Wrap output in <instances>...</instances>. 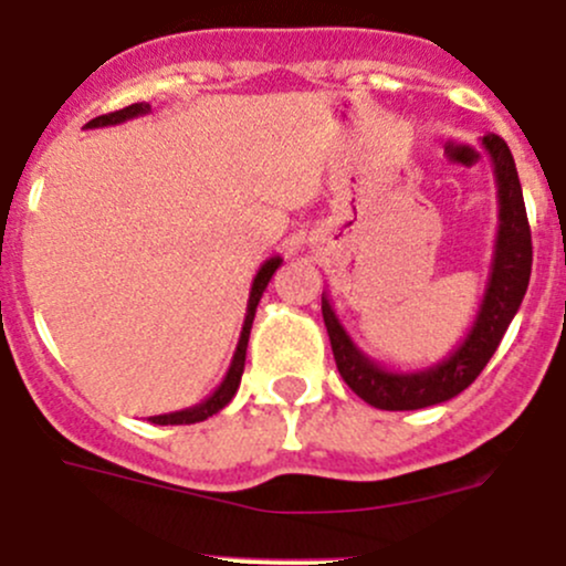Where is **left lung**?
Masks as SVG:
<instances>
[{"label": "left lung", "mask_w": 566, "mask_h": 566, "mask_svg": "<svg viewBox=\"0 0 566 566\" xmlns=\"http://www.w3.org/2000/svg\"><path fill=\"white\" fill-rule=\"evenodd\" d=\"M482 147L493 161L495 186H499V230H495L493 260H490L488 284H484L476 317L465 339L443 361L427 369H413V373H394V369L380 367L350 339L331 301L323 295V319L328 328L336 369L345 384L373 408L419 410L458 397L488 367L512 317L521 310L531 279V230L523 188L506 142L488 134L482 136Z\"/></svg>", "instance_id": "1"}]
</instances>
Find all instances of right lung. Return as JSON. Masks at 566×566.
I'll use <instances>...</instances> for the list:
<instances>
[{
    "label": "right lung",
    "instance_id": "right-lung-1",
    "mask_svg": "<svg viewBox=\"0 0 566 566\" xmlns=\"http://www.w3.org/2000/svg\"><path fill=\"white\" fill-rule=\"evenodd\" d=\"M150 112V104H130L125 108H119V112H112V114H101V117L90 119L84 128H104V125H117V123H125V119H134V117H142V114ZM282 265V256H271V260H265L260 265V271H256L254 282H251V293H249V304H247V319H243V331H241V339H238V347H235V356H232V364L230 369H227L224 380L219 384V389L210 394L208 399H202L199 405H193V408H186V410H175V413H161V416H150L153 424H197V421H205L208 416L219 413L221 408H227V405L232 402V397H235L238 386H241V375H243V364H247V347H249V334H251V323H254V312H256V304H260L262 293H265L268 282H271V276L276 273V268Z\"/></svg>",
    "mask_w": 566,
    "mask_h": 566
}]
</instances>
